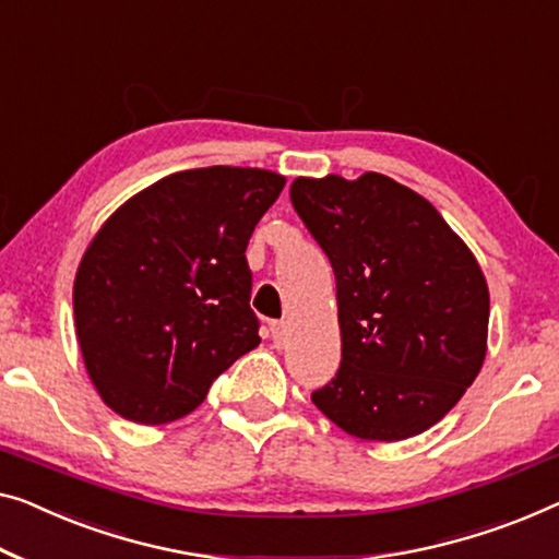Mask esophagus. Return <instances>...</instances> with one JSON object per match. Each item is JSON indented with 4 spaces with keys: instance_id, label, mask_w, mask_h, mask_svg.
Listing matches in <instances>:
<instances>
[{
    "instance_id": "34e87169",
    "label": "esophagus",
    "mask_w": 559,
    "mask_h": 559,
    "mask_svg": "<svg viewBox=\"0 0 559 559\" xmlns=\"http://www.w3.org/2000/svg\"><path fill=\"white\" fill-rule=\"evenodd\" d=\"M288 323L286 321H273L271 323V336H273V344H276L278 348L281 346H286V341H288Z\"/></svg>"
}]
</instances>
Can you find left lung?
Here are the masks:
<instances>
[{"instance_id":"left-lung-1","label":"left lung","mask_w":559,"mask_h":559,"mask_svg":"<svg viewBox=\"0 0 559 559\" xmlns=\"http://www.w3.org/2000/svg\"><path fill=\"white\" fill-rule=\"evenodd\" d=\"M290 203L336 276L341 366L311 402L366 441L435 427L487 356L489 288L469 246L381 173L296 178Z\"/></svg>"}]
</instances>
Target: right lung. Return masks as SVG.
<instances>
[{
  "mask_svg": "<svg viewBox=\"0 0 559 559\" xmlns=\"http://www.w3.org/2000/svg\"><path fill=\"white\" fill-rule=\"evenodd\" d=\"M286 178L263 168L180 170L107 218L74 273L87 377L122 419L168 424L261 344L246 248Z\"/></svg>",
  "mask_w": 559,
  "mask_h": 559,
  "instance_id": "obj_1",
  "label": "right lung"
}]
</instances>
